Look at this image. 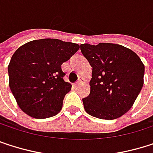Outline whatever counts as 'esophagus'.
Returning a JSON list of instances; mask_svg holds the SVG:
<instances>
[{"label": "esophagus", "mask_w": 153, "mask_h": 153, "mask_svg": "<svg viewBox=\"0 0 153 153\" xmlns=\"http://www.w3.org/2000/svg\"><path fill=\"white\" fill-rule=\"evenodd\" d=\"M83 83H84L83 79H79V80L75 84V85H76V86H77V85H81V84H83Z\"/></svg>", "instance_id": "esophagus-1"}]
</instances>
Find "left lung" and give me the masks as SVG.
<instances>
[{"instance_id": "left-lung-1", "label": "left lung", "mask_w": 153, "mask_h": 153, "mask_svg": "<svg viewBox=\"0 0 153 153\" xmlns=\"http://www.w3.org/2000/svg\"><path fill=\"white\" fill-rule=\"evenodd\" d=\"M80 50L93 68L91 92L83 99L85 111L108 120L126 113L143 85L141 59L130 49L115 43H84Z\"/></svg>"}]
</instances>
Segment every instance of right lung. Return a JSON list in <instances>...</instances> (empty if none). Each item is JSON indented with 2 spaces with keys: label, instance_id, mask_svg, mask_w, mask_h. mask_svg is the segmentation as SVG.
I'll list each match as a JSON object with an SVG mask.
<instances>
[{
  "label": "right lung",
  "instance_id": "add662e5",
  "mask_svg": "<svg viewBox=\"0 0 153 153\" xmlns=\"http://www.w3.org/2000/svg\"><path fill=\"white\" fill-rule=\"evenodd\" d=\"M79 49L59 39L34 40L20 46L8 67L10 88L19 108L35 118L57 115L71 84L65 82L63 62Z\"/></svg>",
  "mask_w": 153,
  "mask_h": 153
}]
</instances>
